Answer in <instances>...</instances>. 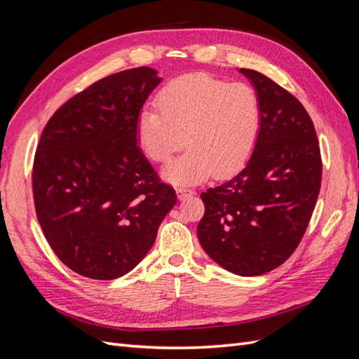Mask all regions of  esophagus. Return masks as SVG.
I'll use <instances>...</instances> for the list:
<instances>
[{"instance_id": "34e87169", "label": "esophagus", "mask_w": 359, "mask_h": 359, "mask_svg": "<svg viewBox=\"0 0 359 359\" xmlns=\"http://www.w3.org/2000/svg\"><path fill=\"white\" fill-rule=\"evenodd\" d=\"M177 194H178V199H186L189 196H193L194 191L191 189H187V187H178L177 189Z\"/></svg>"}]
</instances>
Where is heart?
Wrapping results in <instances>:
<instances>
[{
  "mask_svg": "<svg viewBox=\"0 0 359 359\" xmlns=\"http://www.w3.org/2000/svg\"><path fill=\"white\" fill-rule=\"evenodd\" d=\"M156 107L140 112L136 137L157 163H168L186 137L189 151L165 169L173 182L233 175L252 157L264 123L262 100L253 86L208 73L170 81L156 95Z\"/></svg>",
  "mask_w": 359,
  "mask_h": 359,
  "instance_id": "obj_1",
  "label": "heart"
}]
</instances>
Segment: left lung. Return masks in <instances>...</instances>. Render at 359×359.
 <instances>
[{"mask_svg": "<svg viewBox=\"0 0 359 359\" xmlns=\"http://www.w3.org/2000/svg\"><path fill=\"white\" fill-rule=\"evenodd\" d=\"M264 107L257 145L247 166L201 194L199 243L214 262L253 277L295 252L311 219L320 181L319 140L306 107L265 74L241 69Z\"/></svg>", "mask_w": 359, "mask_h": 359, "instance_id": "1", "label": "left lung"}]
</instances>
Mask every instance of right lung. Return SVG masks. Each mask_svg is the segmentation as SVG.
<instances>
[{"mask_svg": "<svg viewBox=\"0 0 359 359\" xmlns=\"http://www.w3.org/2000/svg\"><path fill=\"white\" fill-rule=\"evenodd\" d=\"M160 81L149 67L106 76L43 128L32 165L37 220L53 253L83 277L132 271L177 203L136 137L140 109Z\"/></svg>", "mask_w": 359, "mask_h": 359, "instance_id": "obj_1", "label": "right lung"}]
</instances>
